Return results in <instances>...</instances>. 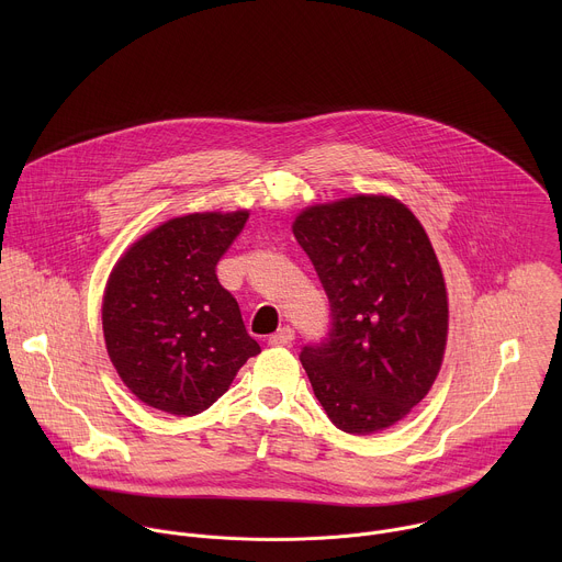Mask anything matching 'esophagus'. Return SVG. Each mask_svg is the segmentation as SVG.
Masks as SVG:
<instances>
[{"instance_id":"esophagus-1","label":"esophagus","mask_w":562,"mask_h":562,"mask_svg":"<svg viewBox=\"0 0 562 562\" xmlns=\"http://www.w3.org/2000/svg\"><path fill=\"white\" fill-rule=\"evenodd\" d=\"M293 340H295V331H293L291 327H282V329H278V331L269 338V345H271V347H289Z\"/></svg>"}]
</instances>
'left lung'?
Segmentation results:
<instances>
[{
	"mask_svg": "<svg viewBox=\"0 0 562 562\" xmlns=\"http://www.w3.org/2000/svg\"><path fill=\"white\" fill-rule=\"evenodd\" d=\"M334 313L331 338L302 367L331 423L380 434L434 386L447 347L449 300L420 220L382 193L311 204L293 220Z\"/></svg>",
	"mask_w": 562,
	"mask_h": 562,
	"instance_id": "obj_1",
	"label": "left lung"
}]
</instances>
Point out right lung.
<instances>
[{
    "instance_id": "obj_1",
    "label": "right lung",
    "mask_w": 562,
    "mask_h": 562,
    "mask_svg": "<svg viewBox=\"0 0 562 562\" xmlns=\"http://www.w3.org/2000/svg\"><path fill=\"white\" fill-rule=\"evenodd\" d=\"M247 217V209L171 217L137 237L111 269L104 342L117 375L144 405L195 416L260 353L215 276Z\"/></svg>"
}]
</instances>
